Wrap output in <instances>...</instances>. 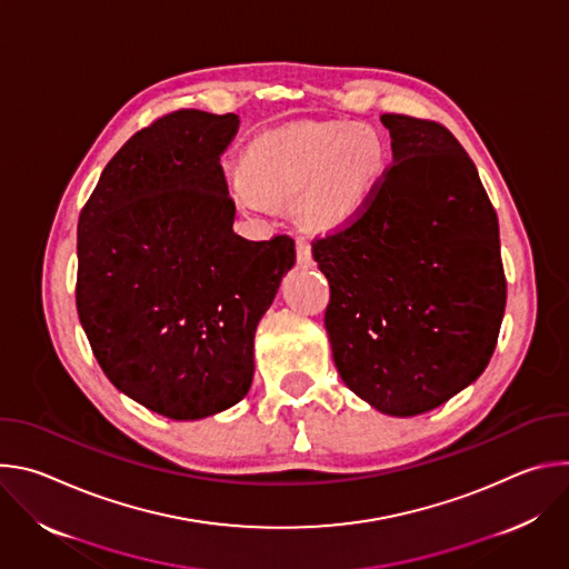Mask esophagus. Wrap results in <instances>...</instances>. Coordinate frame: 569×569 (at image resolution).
Here are the masks:
<instances>
[{
	"label": "esophagus",
	"mask_w": 569,
	"mask_h": 569,
	"mask_svg": "<svg viewBox=\"0 0 569 569\" xmlns=\"http://www.w3.org/2000/svg\"><path fill=\"white\" fill-rule=\"evenodd\" d=\"M295 246H297V261H299L301 266H308V263L312 261V254H310V242H308V238H306V236H297Z\"/></svg>",
	"instance_id": "obj_1"
}]
</instances>
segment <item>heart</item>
Returning a JSON list of instances; mask_svg holds the SVG:
<instances>
[{
    "instance_id": "b5f03b06",
    "label": "heart",
    "mask_w": 569,
    "mask_h": 569,
    "mask_svg": "<svg viewBox=\"0 0 569 569\" xmlns=\"http://www.w3.org/2000/svg\"><path fill=\"white\" fill-rule=\"evenodd\" d=\"M387 167L389 148L373 126L312 121L261 134L246 167L227 171V187L248 211L295 200L308 227L338 229L362 213Z\"/></svg>"
}]
</instances>
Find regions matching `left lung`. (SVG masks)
<instances>
[{
  "mask_svg": "<svg viewBox=\"0 0 569 569\" xmlns=\"http://www.w3.org/2000/svg\"><path fill=\"white\" fill-rule=\"evenodd\" d=\"M393 161L362 213L312 240L345 385L376 410L439 408L489 365L507 306L498 213L455 134L382 114Z\"/></svg>",
  "mask_w": 569,
  "mask_h": 569,
  "instance_id": "obj_1",
  "label": "left lung"
}]
</instances>
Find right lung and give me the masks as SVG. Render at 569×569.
<instances>
[{
  "label": "right lung",
  "mask_w": 569,
  "mask_h": 569,
  "mask_svg": "<svg viewBox=\"0 0 569 569\" xmlns=\"http://www.w3.org/2000/svg\"><path fill=\"white\" fill-rule=\"evenodd\" d=\"M236 114L176 110L108 161L78 218L76 308L110 382L176 421L250 391L254 333L295 240L233 233L220 154Z\"/></svg>",
  "instance_id": "obj_1"
}]
</instances>
